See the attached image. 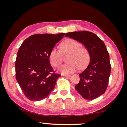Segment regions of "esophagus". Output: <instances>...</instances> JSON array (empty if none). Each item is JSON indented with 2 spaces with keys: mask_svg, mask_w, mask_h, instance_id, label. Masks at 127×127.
Segmentation results:
<instances>
[{
  "mask_svg": "<svg viewBox=\"0 0 127 127\" xmlns=\"http://www.w3.org/2000/svg\"><path fill=\"white\" fill-rule=\"evenodd\" d=\"M62 76H65V77H70L71 76L70 74H62Z\"/></svg>",
  "mask_w": 127,
  "mask_h": 127,
  "instance_id": "obj_1",
  "label": "esophagus"
}]
</instances>
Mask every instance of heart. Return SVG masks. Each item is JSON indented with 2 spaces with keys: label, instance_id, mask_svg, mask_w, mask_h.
Listing matches in <instances>:
<instances>
[{
  "label": "heart",
  "instance_id": "1",
  "mask_svg": "<svg viewBox=\"0 0 127 127\" xmlns=\"http://www.w3.org/2000/svg\"><path fill=\"white\" fill-rule=\"evenodd\" d=\"M60 50L53 48L49 54V60L53 66L58 67L62 62V55L68 54L67 63L61 66L59 70L62 73H70L84 68L90 61V53L86 47L81 46L79 41L72 39L65 40L61 43Z\"/></svg>",
  "mask_w": 127,
  "mask_h": 127
}]
</instances>
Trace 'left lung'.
Masks as SVG:
<instances>
[{"label":"left lung","mask_w":127,"mask_h":127,"mask_svg":"<svg viewBox=\"0 0 127 127\" xmlns=\"http://www.w3.org/2000/svg\"><path fill=\"white\" fill-rule=\"evenodd\" d=\"M69 37L86 46L90 53V62L79 74L80 81L75 89L85 99H94L100 96L108 86L111 65L105 43L93 32L83 31L66 33Z\"/></svg>","instance_id":"8db88e82"}]
</instances>
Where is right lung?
Wrapping results in <instances>:
<instances>
[{"label":"right lung","mask_w":127,"mask_h":127,"mask_svg":"<svg viewBox=\"0 0 127 127\" xmlns=\"http://www.w3.org/2000/svg\"><path fill=\"white\" fill-rule=\"evenodd\" d=\"M65 33L36 34L29 36L19 48L15 61V76L24 94L29 100L47 98L58 78L50 64L49 54Z\"/></svg>","instance_id":"obj_1"}]
</instances>
